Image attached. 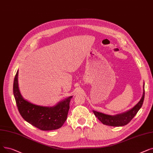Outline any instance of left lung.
Here are the masks:
<instances>
[{"instance_id":"left-lung-1","label":"left lung","mask_w":153,"mask_h":153,"mask_svg":"<svg viewBox=\"0 0 153 153\" xmlns=\"http://www.w3.org/2000/svg\"><path fill=\"white\" fill-rule=\"evenodd\" d=\"M144 99V82L143 84V96L139 101L132 108L121 114H116L114 116L105 114L102 112H99L96 111H92L96 117L102 124L110 126H123L128 124L132 119L139 110L142 107V105Z\"/></svg>"}]
</instances>
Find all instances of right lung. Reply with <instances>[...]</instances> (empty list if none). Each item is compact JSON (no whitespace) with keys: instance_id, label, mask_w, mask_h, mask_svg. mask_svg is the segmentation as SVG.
Wrapping results in <instances>:
<instances>
[{"instance_id":"obj_1","label":"right lung","mask_w":153,"mask_h":153,"mask_svg":"<svg viewBox=\"0 0 153 153\" xmlns=\"http://www.w3.org/2000/svg\"><path fill=\"white\" fill-rule=\"evenodd\" d=\"M17 71L13 85V92L20 114L25 121L42 131L61 128L67 119L72 96L59 102L54 106H43L31 103L21 94L18 84Z\"/></svg>"}]
</instances>
